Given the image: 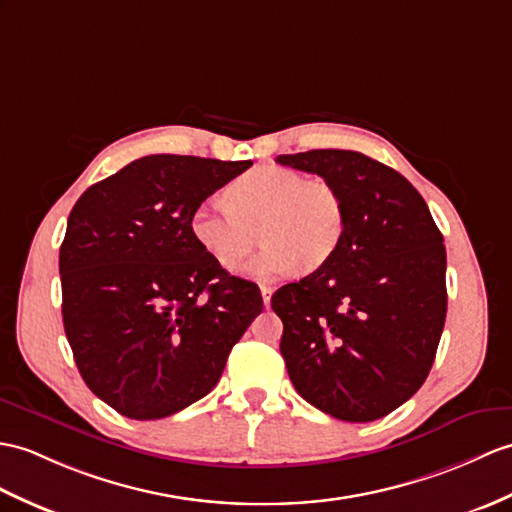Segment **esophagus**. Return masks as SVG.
Wrapping results in <instances>:
<instances>
[{
    "mask_svg": "<svg viewBox=\"0 0 512 512\" xmlns=\"http://www.w3.org/2000/svg\"><path fill=\"white\" fill-rule=\"evenodd\" d=\"M270 296H272V288L270 285H261V301L268 307L270 305Z\"/></svg>",
    "mask_w": 512,
    "mask_h": 512,
    "instance_id": "1",
    "label": "esophagus"
}]
</instances>
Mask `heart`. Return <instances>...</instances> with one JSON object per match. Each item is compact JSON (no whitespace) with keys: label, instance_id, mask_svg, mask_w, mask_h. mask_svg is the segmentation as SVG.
<instances>
[{"label":"heart","instance_id":"heart-1","mask_svg":"<svg viewBox=\"0 0 512 512\" xmlns=\"http://www.w3.org/2000/svg\"><path fill=\"white\" fill-rule=\"evenodd\" d=\"M224 200L198 205L189 220L196 244L224 270H235L255 248L246 275L275 281L296 266L312 272L334 257L344 235L347 211L338 187L327 178H305L277 165H259L224 189Z\"/></svg>","mask_w":512,"mask_h":512}]
</instances>
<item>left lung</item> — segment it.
I'll use <instances>...</instances> for the list:
<instances>
[{
  "label": "left lung",
  "instance_id": "8db88e82",
  "mask_svg": "<svg viewBox=\"0 0 512 512\" xmlns=\"http://www.w3.org/2000/svg\"><path fill=\"white\" fill-rule=\"evenodd\" d=\"M338 187L344 235L327 264L272 294L296 392L349 423L382 419L417 392L447 314L443 235L421 194L353 150L279 154Z\"/></svg>",
  "mask_w": 512,
  "mask_h": 512
}]
</instances>
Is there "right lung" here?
Segmentation results:
<instances>
[{"label":"right lung","instance_id":"1","mask_svg":"<svg viewBox=\"0 0 512 512\" xmlns=\"http://www.w3.org/2000/svg\"><path fill=\"white\" fill-rule=\"evenodd\" d=\"M251 165L150 154L91 185L69 213L65 334L93 395L128 419L205 397L264 307L257 285L231 277L189 231L194 209Z\"/></svg>","mask_w":512,"mask_h":512}]
</instances>
